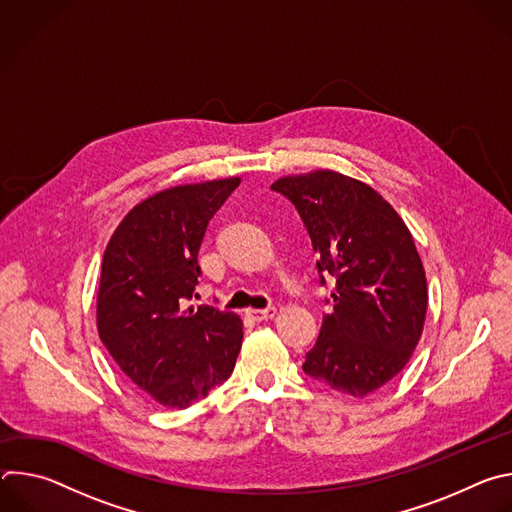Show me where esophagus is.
<instances>
[{
	"label": "esophagus",
	"instance_id": "esophagus-1",
	"mask_svg": "<svg viewBox=\"0 0 512 512\" xmlns=\"http://www.w3.org/2000/svg\"><path fill=\"white\" fill-rule=\"evenodd\" d=\"M277 310L271 306V308H265V310H247V316L255 322H263V320H271L275 318Z\"/></svg>",
	"mask_w": 512,
	"mask_h": 512
}]
</instances>
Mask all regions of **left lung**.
<instances>
[{
    "instance_id": "left-lung-1",
    "label": "left lung",
    "mask_w": 512,
    "mask_h": 512,
    "mask_svg": "<svg viewBox=\"0 0 512 512\" xmlns=\"http://www.w3.org/2000/svg\"><path fill=\"white\" fill-rule=\"evenodd\" d=\"M271 190L302 216L320 283L336 279L332 314L304 373L354 397L377 391L411 358L427 312L425 271L409 229L379 192L332 170L285 176Z\"/></svg>"
}]
</instances>
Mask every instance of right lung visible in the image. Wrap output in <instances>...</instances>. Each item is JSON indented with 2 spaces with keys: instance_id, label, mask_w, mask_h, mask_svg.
I'll list each match as a JSON object with an SVG mask.
<instances>
[{
  "instance_id": "obj_1",
  "label": "right lung",
  "mask_w": 512,
  "mask_h": 512,
  "mask_svg": "<svg viewBox=\"0 0 512 512\" xmlns=\"http://www.w3.org/2000/svg\"><path fill=\"white\" fill-rule=\"evenodd\" d=\"M239 184V178L212 180L145 198L105 249L97 296L101 342L125 377L164 407H190L235 369L241 318L186 306L198 285L208 221Z\"/></svg>"
}]
</instances>
